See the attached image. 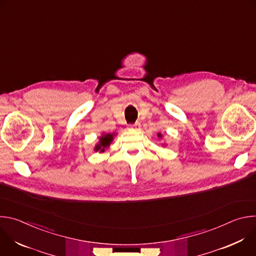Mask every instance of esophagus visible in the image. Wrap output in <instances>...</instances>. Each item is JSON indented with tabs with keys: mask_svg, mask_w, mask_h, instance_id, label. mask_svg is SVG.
<instances>
[{
	"mask_svg": "<svg viewBox=\"0 0 256 256\" xmlns=\"http://www.w3.org/2000/svg\"><path fill=\"white\" fill-rule=\"evenodd\" d=\"M140 128V122H136L134 124L128 126V130H138Z\"/></svg>",
	"mask_w": 256,
	"mask_h": 256,
	"instance_id": "obj_1",
	"label": "esophagus"
}]
</instances>
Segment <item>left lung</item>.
<instances>
[{
    "label": "left lung",
    "instance_id": "obj_1",
    "mask_svg": "<svg viewBox=\"0 0 256 256\" xmlns=\"http://www.w3.org/2000/svg\"><path fill=\"white\" fill-rule=\"evenodd\" d=\"M157 136H158V138H159L160 140H161V138H163V136H162V134H161V132H158V134H157ZM163 146L165 147V144H163Z\"/></svg>",
    "mask_w": 256,
    "mask_h": 256
}]
</instances>
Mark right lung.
Wrapping results in <instances>:
<instances>
[{
  "label": "right lung",
  "instance_id": "right-lung-1",
  "mask_svg": "<svg viewBox=\"0 0 256 256\" xmlns=\"http://www.w3.org/2000/svg\"><path fill=\"white\" fill-rule=\"evenodd\" d=\"M116 136V132H112V134H105V132H103L99 136L98 142L95 144L94 151L95 152H99V153H104L109 148V146H110V144L114 140Z\"/></svg>",
  "mask_w": 256,
  "mask_h": 256
}]
</instances>
